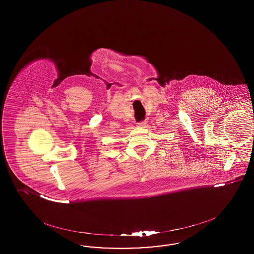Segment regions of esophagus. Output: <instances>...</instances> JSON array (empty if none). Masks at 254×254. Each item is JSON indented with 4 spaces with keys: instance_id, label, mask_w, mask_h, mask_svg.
I'll list each match as a JSON object with an SVG mask.
<instances>
[{
    "instance_id": "obj_1",
    "label": "esophagus",
    "mask_w": 254,
    "mask_h": 254,
    "mask_svg": "<svg viewBox=\"0 0 254 254\" xmlns=\"http://www.w3.org/2000/svg\"><path fill=\"white\" fill-rule=\"evenodd\" d=\"M146 125V122L145 121H143V122H140V123H138V127H144V126Z\"/></svg>"
}]
</instances>
